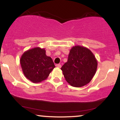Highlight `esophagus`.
<instances>
[{
  "instance_id": "obj_1",
  "label": "esophagus",
  "mask_w": 120,
  "mask_h": 120,
  "mask_svg": "<svg viewBox=\"0 0 120 120\" xmlns=\"http://www.w3.org/2000/svg\"><path fill=\"white\" fill-rule=\"evenodd\" d=\"M56 67H57V68H61V64H56Z\"/></svg>"
}]
</instances>
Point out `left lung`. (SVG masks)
<instances>
[{
  "label": "left lung",
  "instance_id": "1",
  "mask_svg": "<svg viewBox=\"0 0 120 120\" xmlns=\"http://www.w3.org/2000/svg\"><path fill=\"white\" fill-rule=\"evenodd\" d=\"M97 67V60L90 49L75 46L71 49L68 61L61 69L65 80L71 86L80 87L91 81Z\"/></svg>",
  "mask_w": 120,
  "mask_h": 120
}]
</instances>
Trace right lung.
Here are the masks:
<instances>
[{
  "label": "right lung",
  "mask_w": 120,
  "mask_h": 120,
  "mask_svg": "<svg viewBox=\"0 0 120 120\" xmlns=\"http://www.w3.org/2000/svg\"><path fill=\"white\" fill-rule=\"evenodd\" d=\"M25 76L34 83L45 80L55 68L51 57L46 55L45 49L35 47L25 52L20 59Z\"/></svg>",
  "instance_id": "obj_1"
}]
</instances>
